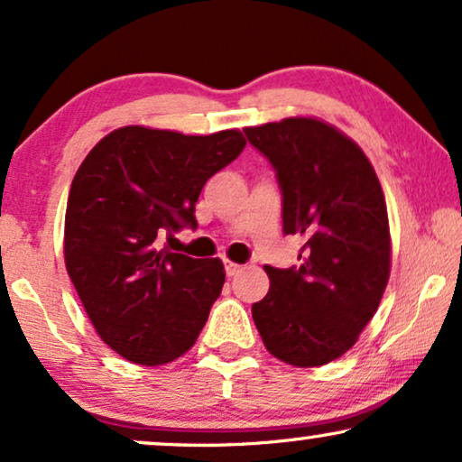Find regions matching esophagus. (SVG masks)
I'll return each mask as SVG.
<instances>
[{
    "mask_svg": "<svg viewBox=\"0 0 462 462\" xmlns=\"http://www.w3.org/2000/svg\"><path fill=\"white\" fill-rule=\"evenodd\" d=\"M241 271H243L241 264H235V262H226V274H227V277H236V274Z\"/></svg>",
    "mask_w": 462,
    "mask_h": 462,
    "instance_id": "esophagus-1",
    "label": "esophagus"
}]
</instances>
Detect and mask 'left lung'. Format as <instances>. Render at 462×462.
Segmentation results:
<instances>
[{
	"label": "left lung",
	"instance_id": "obj_1",
	"mask_svg": "<svg viewBox=\"0 0 462 462\" xmlns=\"http://www.w3.org/2000/svg\"><path fill=\"white\" fill-rule=\"evenodd\" d=\"M283 196V235L305 238L299 266H264L271 290L251 307L274 358L322 366L358 341L390 277L386 200L371 162L311 116L245 127Z\"/></svg>",
	"mask_w": 462,
	"mask_h": 462
}]
</instances>
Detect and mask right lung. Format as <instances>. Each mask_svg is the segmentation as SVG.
<instances>
[{
  "instance_id": "add662e5",
  "label": "right lung",
  "mask_w": 462,
  "mask_h": 462,
  "mask_svg": "<svg viewBox=\"0 0 462 462\" xmlns=\"http://www.w3.org/2000/svg\"><path fill=\"white\" fill-rule=\"evenodd\" d=\"M238 130L208 136L127 125L89 151L66 208V268L93 328L144 366L194 346L224 288L219 258L157 247V236L196 227L208 179L245 149Z\"/></svg>"
}]
</instances>
